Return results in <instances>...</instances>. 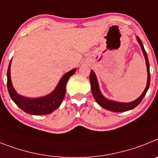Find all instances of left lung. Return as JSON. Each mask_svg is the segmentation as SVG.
<instances>
[{
    "instance_id": "8db88e82",
    "label": "left lung",
    "mask_w": 158,
    "mask_h": 158,
    "mask_svg": "<svg viewBox=\"0 0 158 158\" xmlns=\"http://www.w3.org/2000/svg\"><path fill=\"white\" fill-rule=\"evenodd\" d=\"M138 43L140 44L141 47H142V52L144 53V56H145V61H146V66H147V72H148V79H147V85H146V87H145L144 92L142 93V94L140 96L138 99H136L135 101L132 102H127V103H125V102H113V101H110L107 100L106 98H104L102 94L100 92L99 88H98V82H97V79H96V76L94 75V73L92 71H90V85H91V91H92V94L94 96V99L98 104H99L102 107L105 108L106 110H110V111L113 112H124L127 111V110H132L134 108H135L140 102H142L143 98L145 97V94L147 92L148 89L149 87V84H150V72H149V60H148V56L146 54V52H145V48H144V46L142 44V42L141 41L140 38L138 37Z\"/></svg>"
}]
</instances>
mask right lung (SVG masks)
<instances>
[{"instance_id": "add662e5", "label": "right lung", "mask_w": 158, "mask_h": 158, "mask_svg": "<svg viewBox=\"0 0 158 158\" xmlns=\"http://www.w3.org/2000/svg\"><path fill=\"white\" fill-rule=\"evenodd\" d=\"M10 65L9 63L7 71V87L9 95L13 102L26 113L33 115L48 114L59 107L63 102L66 94V85L68 79L75 72L76 69H73L65 75L60 79L58 86L52 94L39 98H27L19 95L13 88L10 78Z\"/></svg>"}]
</instances>
